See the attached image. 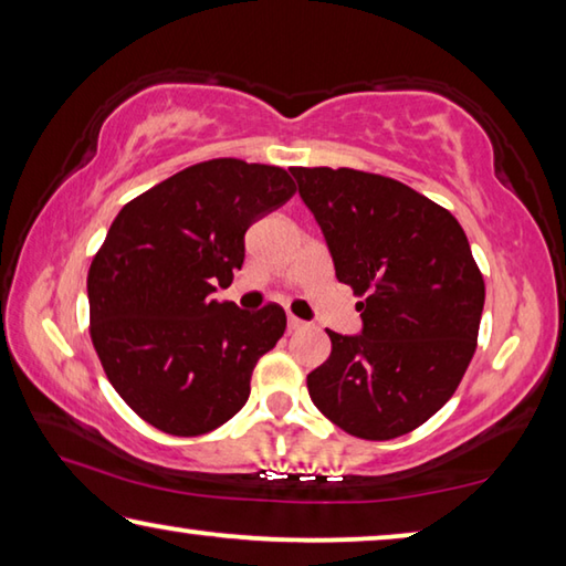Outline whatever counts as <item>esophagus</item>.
Segmentation results:
<instances>
[{"label": "esophagus", "mask_w": 566, "mask_h": 566, "mask_svg": "<svg viewBox=\"0 0 566 566\" xmlns=\"http://www.w3.org/2000/svg\"><path fill=\"white\" fill-rule=\"evenodd\" d=\"M286 324H290V332H296V329L306 327V324L300 317H294V314H290V319H286Z\"/></svg>", "instance_id": "1"}]
</instances>
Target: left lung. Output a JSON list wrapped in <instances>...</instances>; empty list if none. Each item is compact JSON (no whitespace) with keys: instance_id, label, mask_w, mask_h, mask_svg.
I'll return each mask as SVG.
<instances>
[{"instance_id":"8db88e82","label":"left lung","mask_w":566,"mask_h":566,"mask_svg":"<svg viewBox=\"0 0 566 566\" xmlns=\"http://www.w3.org/2000/svg\"><path fill=\"white\" fill-rule=\"evenodd\" d=\"M337 270L361 296V334L327 329L310 371L317 409L344 432L387 442L437 415L476 349L484 280L452 212L401 181L349 167H292Z\"/></svg>"}]
</instances>
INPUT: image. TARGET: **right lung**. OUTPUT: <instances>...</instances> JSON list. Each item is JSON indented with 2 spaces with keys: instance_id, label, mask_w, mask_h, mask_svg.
I'll use <instances>...</instances> for the list:
<instances>
[{
  "instance_id": "add662e5",
  "label": "right lung",
  "mask_w": 566,
  "mask_h": 566,
  "mask_svg": "<svg viewBox=\"0 0 566 566\" xmlns=\"http://www.w3.org/2000/svg\"><path fill=\"white\" fill-rule=\"evenodd\" d=\"M296 191L286 169L222 157L134 197L94 254L90 337L117 395L159 432L199 437L249 399L286 329L280 304L217 302L244 264V234Z\"/></svg>"
}]
</instances>
